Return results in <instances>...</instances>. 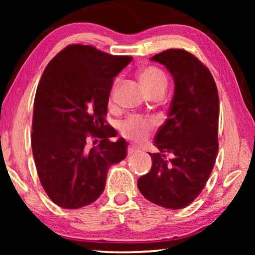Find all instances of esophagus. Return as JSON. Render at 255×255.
<instances>
[{
	"mask_svg": "<svg viewBox=\"0 0 255 255\" xmlns=\"http://www.w3.org/2000/svg\"><path fill=\"white\" fill-rule=\"evenodd\" d=\"M137 152H139V148L137 147V146L130 145L128 147V154H134V153H137Z\"/></svg>",
	"mask_w": 255,
	"mask_h": 255,
	"instance_id": "1",
	"label": "esophagus"
}]
</instances>
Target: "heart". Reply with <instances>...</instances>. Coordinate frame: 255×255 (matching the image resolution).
I'll list each match as a JSON object with an SVG mask.
<instances>
[{
	"label": "heart",
	"instance_id": "1",
	"mask_svg": "<svg viewBox=\"0 0 255 255\" xmlns=\"http://www.w3.org/2000/svg\"><path fill=\"white\" fill-rule=\"evenodd\" d=\"M140 82L147 94H152L156 90L165 92L167 86L166 75L158 68L148 67L142 69L139 74ZM153 121L140 116H132L121 124V132L124 137L132 140H142L147 137L153 128Z\"/></svg>",
	"mask_w": 255,
	"mask_h": 255
}]
</instances>
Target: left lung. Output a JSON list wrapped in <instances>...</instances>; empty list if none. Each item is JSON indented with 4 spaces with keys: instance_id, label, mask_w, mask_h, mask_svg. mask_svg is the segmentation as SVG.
<instances>
[{
    "instance_id": "8db88e82",
    "label": "left lung",
    "mask_w": 255,
    "mask_h": 255,
    "mask_svg": "<svg viewBox=\"0 0 255 255\" xmlns=\"http://www.w3.org/2000/svg\"><path fill=\"white\" fill-rule=\"evenodd\" d=\"M174 79L168 118L154 137L151 170L138 179L146 200L167 209L189 205L207 184L218 152L219 97L211 73L196 57L170 48L151 58Z\"/></svg>"
}]
</instances>
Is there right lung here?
Instances as JSON below:
<instances>
[{"instance_id":"add662e5","label":"right lung","mask_w":255,"mask_h":255,"mask_svg":"<svg viewBox=\"0 0 255 255\" xmlns=\"http://www.w3.org/2000/svg\"><path fill=\"white\" fill-rule=\"evenodd\" d=\"M132 61L89 45L65 47L45 68L33 103L31 146L38 176L64 209L92 204L103 193L110 166L127 156L128 142L106 124L114 78ZM89 135L100 137L94 148ZM95 144V142H94Z\"/></svg>"}]
</instances>
